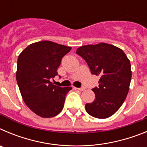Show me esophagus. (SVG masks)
Instances as JSON below:
<instances>
[{
    "label": "esophagus",
    "mask_w": 147,
    "mask_h": 147,
    "mask_svg": "<svg viewBox=\"0 0 147 147\" xmlns=\"http://www.w3.org/2000/svg\"><path fill=\"white\" fill-rule=\"evenodd\" d=\"M78 90H85V87H81L80 88H77Z\"/></svg>",
    "instance_id": "esophagus-1"
}]
</instances>
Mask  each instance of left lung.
Returning <instances> with one entry per match:
<instances>
[{
	"instance_id": "1",
	"label": "left lung",
	"mask_w": 147,
	"mask_h": 147,
	"mask_svg": "<svg viewBox=\"0 0 147 147\" xmlns=\"http://www.w3.org/2000/svg\"><path fill=\"white\" fill-rule=\"evenodd\" d=\"M92 74L100 77L98 87L92 89L96 99L85 105L87 113L97 119L113 115L129 92L132 72L129 59L121 49L107 43L87 45L76 50Z\"/></svg>"
}]
</instances>
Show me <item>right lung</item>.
<instances>
[{
    "mask_svg": "<svg viewBox=\"0 0 147 147\" xmlns=\"http://www.w3.org/2000/svg\"><path fill=\"white\" fill-rule=\"evenodd\" d=\"M71 49L40 41L27 46L18 57L16 79L20 93L26 105L40 117H54L63 109L71 88L56 86L51 80L58 75L62 57Z\"/></svg>",
    "mask_w": 147,
    "mask_h": 147,
    "instance_id": "1",
    "label": "right lung"
}]
</instances>
